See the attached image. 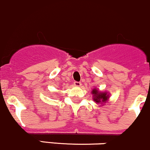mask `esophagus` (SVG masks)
Masks as SVG:
<instances>
[{
	"label": "esophagus",
	"mask_w": 150,
	"mask_h": 150,
	"mask_svg": "<svg viewBox=\"0 0 150 150\" xmlns=\"http://www.w3.org/2000/svg\"><path fill=\"white\" fill-rule=\"evenodd\" d=\"M81 83L80 82H77V81H75L74 82V86H75L76 87H80L81 86Z\"/></svg>",
	"instance_id": "obj_1"
}]
</instances>
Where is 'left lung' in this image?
<instances>
[{"mask_svg": "<svg viewBox=\"0 0 150 150\" xmlns=\"http://www.w3.org/2000/svg\"><path fill=\"white\" fill-rule=\"evenodd\" d=\"M93 97V100L96 103L103 104L108 101L109 98V95L107 92H100L96 88H94L92 91Z\"/></svg>", "mask_w": 150, "mask_h": 150, "instance_id": "1", "label": "left lung"}]
</instances>
